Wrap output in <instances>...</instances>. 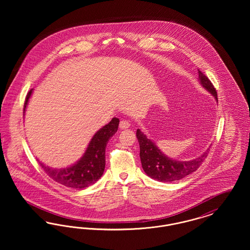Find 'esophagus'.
<instances>
[{"instance_id": "34e87169", "label": "esophagus", "mask_w": 250, "mask_h": 250, "mask_svg": "<svg viewBox=\"0 0 250 250\" xmlns=\"http://www.w3.org/2000/svg\"><path fill=\"white\" fill-rule=\"evenodd\" d=\"M129 126H130V123L128 121H126V120H122L120 122V128L121 129H126Z\"/></svg>"}]
</instances>
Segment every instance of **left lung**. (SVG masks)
Segmentation results:
<instances>
[{
  "mask_svg": "<svg viewBox=\"0 0 250 250\" xmlns=\"http://www.w3.org/2000/svg\"><path fill=\"white\" fill-rule=\"evenodd\" d=\"M198 71L200 83L208 92L214 95L217 101V94L214 85L202 71ZM136 135L140 143V156L143 170L149 177L163 183L178 181L196 171L202 165L209 151L208 149L203 155L193 160L179 161L164 155L155 143L149 140L140 129L137 130Z\"/></svg>",
  "mask_w": 250,
  "mask_h": 250,
  "instance_id": "8db88e82",
  "label": "left lung"
}]
</instances>
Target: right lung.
I'll use <instances>...</instances> for the list:
<instances>
[{"instance_id": "right-lung-1", "label": "right lung", "mask_w": 250, "mask_h": 250, "mask_svg": "<svg viewBox=\"0 0 250 250\" xmlns=\"http://www.w3.org/2000/svg\"><path fill=\"white\" fill-rule=\"evenodd\" d=\"M32 93L33 89L27 94L24 103L23 113ZM119 122L118 118L114 117L107 125L97 131L92 138L83 157L73 166L63 168H52L39 162L40 166L43 167L50 178L64 187L83 189L94 185L104 172L106 164L105 152L107 142L118 130Z\"/></svg>"}]
</instances>
